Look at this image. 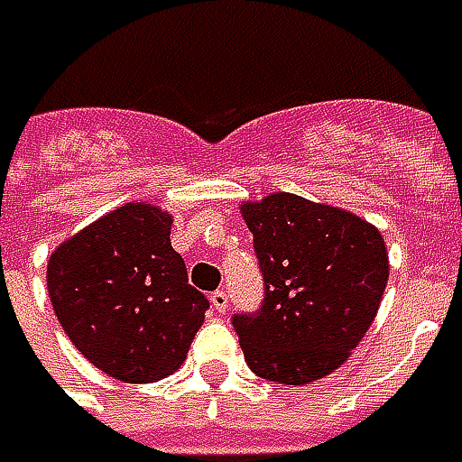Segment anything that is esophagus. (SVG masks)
Wrapping results in <instances>:
<instances>
[{
    "mask_svg": "<svg viewBox=\"0 0 462 462\" xmlns=\"http://www.w3.org/2000/svg\"><path fill=\"white\" fill-rule=\"evenodd\" d=\"M210 303H213V309L223 313V310L228 309V293L226 291H216V293H210Z\"/></svg>",
    "mask_w": 462,
    "mask_h": 462,
    "instance_id": "34e87169",
    "label": "esophagus"
}]
</instances>
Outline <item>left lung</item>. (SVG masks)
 Instances as JSON below:
<instances>
[{
    "label": "left lung",
    "mask_w": 462,
    "mask_h": 462,
    "mask_svg": "<svg viewBox=\"0 0 462 462\" xmlns=\"http://www.w3.org/2000/svg\"><path fill=\"white\" fill-rule=\"evenodd\" d=\"M264 280L262 306L234 313L259 378L303 385L334 373L370 328L388 282L381 231L342 208L275 192L241 205Z\"/></svg>",
    "instance_id": "obj_1"
}]
</instances>
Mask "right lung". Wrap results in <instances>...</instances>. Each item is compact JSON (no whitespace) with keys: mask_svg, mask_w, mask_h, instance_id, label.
I'll return each mask as SVG.
<instances>
[{"mask_svg":"<svg viewBox=\"0 0 462 462\" xmlns=\"http://www.w3.org/2000/svg\"><path fill=\"white\" fill-rule=\"evenodd\" d=\"M169 231V213L128 203L48 259V295L66 337L117 381L152 383L174 373L210 306L187 282Z\"/></svg>","mask_w":462,"mask_h":462,"instance_id":"right-lung-1","label":"right lung"}]
</instances>
